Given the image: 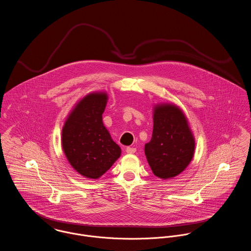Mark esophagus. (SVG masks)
Returning a JSON list of instances; mask_svg holds the SVG:
<instances>
[{"label":"esophagus","instance_id":"obj_1","mask_svg":"<svg viewBox=\"0 0 251 251\" xmlns=\"http://www.w3.org/2000/svg\"><path fill=\"white\" fill-rule=\"evenodd\" d=\"M136 151H137V149L134 148V147H127V148H126V152H127L128 154H134Z\"/></svg>","mask_w":251,"mask_h":251}]
</instances>
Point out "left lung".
<instances>
[{"label":"left lung","instance_id":"left-lung-1","mask_svg":"<svg viewBox=\"0 0 251 251\" xmlns=\"http://www.w3.org/2000/svg\"><path fill=\"white\" fill-rule=\"evenodd\" d=\"M195 141L188 119L174 104H157L153 109V133L144 152L152 172L167 180L183 172L195 154Z\"/></svg>","mask_w":251,"mask_h":251}]
</instances>
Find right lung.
Wrapping results in <instances>:
<instances>
[{"mask_svg":"<svg viewBox=\"0 0 251 251\" xmlns=\"http://www.w3.org/2000/svg\"><path fill=\"white\" fill-rule=\"evenodd\" d=\"M108 94L90 92L68 114L61 131V145L69 164L88 179H98L120 157L121 149L104 126L102 114Z\"/></svg>","mask_w":251,"mask_h":251,"instance_id":"add662e5","label":"right lung"}]
</instances>
